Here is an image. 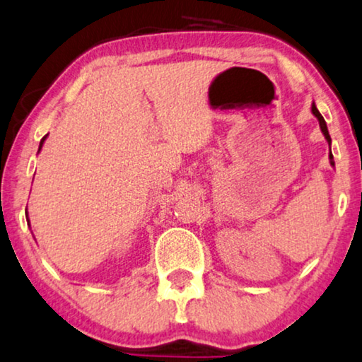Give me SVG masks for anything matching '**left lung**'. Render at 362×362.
Masks as SVG:
<instances>
[{"label": "left lung", "instance_id": "obj_1", "mask_svg": "<svg viewBox=\"0 0 362 362\" xmlns=\"http://www.w3.org/2000/svg\"><path fill=\"white\" fill-rule=\"evenodd\" d=\"M312 113L315 115V118L318 119V123H320V129H322L323 136H325V139H327L328 144L332 146V137H329V132H328V128H327V123H325L323 116L320 115V111L317 110V106H315V103L312 105ZM329 164H332V165L334 167V160H333V154H332V147H329Z\"/></svg>", "mask_w": 362, "mask_h": 362}]
</instances>
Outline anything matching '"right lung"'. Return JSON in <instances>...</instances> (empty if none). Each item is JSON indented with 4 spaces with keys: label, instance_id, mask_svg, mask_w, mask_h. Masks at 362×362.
Masks as SVG:
<instances>
[{
    "label": "right lung",
    "instance_id": "add662e5",
    "mask_svg": "<svg viewBox=\"0 0 362 362\" xmlns=\"http://www.w3.org/2000/svg\"><path fill=\"white\" fill-rule=\"evenodd\" d=\"M45 137H47V134H45L42 139H40V144H39V152H40V149H42V144H44V141H45ZM26 216H28V211H26Z\"/></svg>",
    "mask_w": 362,
    "mask_h": 362
}]
</instances>
